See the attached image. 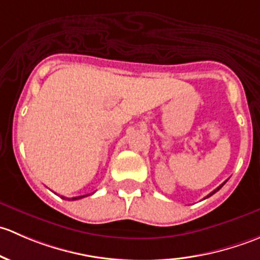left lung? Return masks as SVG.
<instances>
[{"label":"left lung","mask_w":260,"mask_h":260,"mask_svg":"<svg viewBox=\"0 0 260 260\" xmlns=\"http://www.w3.org/2000/svg\"><path fill=\"white\" fill-rule=\"evenodd\" d=\"M225 182H226V181H225ZM225 182H224V183H221V185H220V186H219V187H217V188H216V190H214V191H212V192H210V193H209V195H208V196H206V198H205V199L210 198V196H211V195H214V193H215V192H216V191H219V190H220V188H221V187H222V186H224V185H225Z\"/></svg>","instance_id":"1"}]
</instances>
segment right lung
Masks as SVG:
<instances>
[{"instance_id": "1", "label": "right lung", "mask_w": 260, "mask_h": 260, "mask_svg": "<svg viewBox=\"0 0 260 260\" xmlns=\"http://www.w3.org/2000/svg\"><path fill=\"white\" fill-rule=\"evenodd\" d=\"M85 196H88V195H84V196H77V198H72V199L64 198V196H61V198H62V199H67V200H79V199H81V198H85Z\"/></svg>"}]
</instances>
